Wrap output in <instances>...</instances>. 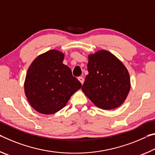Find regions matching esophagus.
I'll list each match as a JSON object with an SVG mask.
<instances>
[{
	"instance_id": "esophagus-1",
	"label": "esophagus",
	"mask_w": 155,
	"mask_h": 155,
	"mask_svg": "<svg viewBox=\"0 0 155 155\" xmlns=\"http://www.w3.org/2000/svg\"><path fill=\"white\" fill-rule=\"evenodd\" d=\"M78 80H79V81L80 82L82 83V84H83V83H84V78L83 77H78Z\"/></svg>"
}]
</instances>
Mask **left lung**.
<instances>
[{"instance_id": "left-lung-1", "label": "left lung", "mask_w": 155, "mask_h": 155, "mask_svg": "<svg viewBox=\"0 0 155 155\" xmlns=\"http://www.w3.org/2000/svg\"><path fill=\"white\" fill-rule=\"evenodd\" d=\"M82 90L94 104L111 110L126 100L130 88L127 69L115 55L105 50L89 55Z\"/></svg>"}]
</instances>
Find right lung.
<instances>
[{"mask_svg":"<svg viewBox=\"0 0 155 155\" xmlns=\"http://www.w3.org/2000/svg\"><path fill=\"white\" fill-rule=\"evenodd\" d=\"M64 57L62 53L50 50L35 58L28 68L25 92L38 112L45 115L57 113L82 87L71 68L62 64Z\"/></svg>","mask_w":155,"mask_h":155,"instance_id":"add662e5","label":"right lung"}]
</instances>
